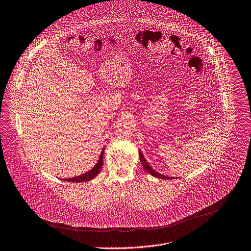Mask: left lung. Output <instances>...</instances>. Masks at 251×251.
I'll return each mask as SVG.
<instances>
[{
	"instance_id": "8db88e82",
	"label": "left lung",
	"mask_w": 251,
	"mask_h": 251,
	"mask_svg": "<svg viewBox=\"0 0 251 251\" xmlns=\"http://www.w3.org/2000/svg\"><path fill=\"white\" fill-rule=\"evenodd\" d=\"M139 158H140V162H141L143 168H144L145 171H146L147 173H149L150 175H152V176H156V177H158V178H162V179H173V178H175L174 176H164V175H162V174H159V173L155 172V171L152 169V167H151L150 165H148V163L146 162V160H145V158H144V156L142 155V153H141L140 150H139Z\"/></svg>"
}]
</instances>
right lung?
Wrapping results in <instances>:
<instances>
[{
    "label": "right lung",
    "instance_id": "obj_1",
    "mask_svg": "<svg viewBox=\"0 0 251 251\" xmlns=\"http://www.w3.org/2000/svg\"><path fill=\"white\" fill-rule=\"evenodd\" d=\"M104 149H102V152H101V155L98 159V162L96 163V165L88 172L80 175V176H75V177H70V178H63V180L65 181H72V182H83V181H88L92 178H94L101 171L102 169V166H103V154H104Z\"/></svg>",
    "mask_w": 251,
    "mask_h": 251
}]
</instances>
